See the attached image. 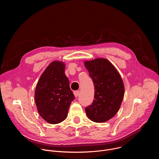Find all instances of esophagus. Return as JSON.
<instances>
[{"label":"esophagus","instance_id":"1","mask_svg":"<svg viewBox=\"0 0 159 159\" xmlns=\"http://www.w3.org/2000/svg\"><path fill=\"white\" fill-rule=\"evenodd\" d=\"M79 93H80V92L79 91V90H76V91H74V96H75V98L78 97V96L79 95Z\"/></svg>","mask_w":159,"mask_h":159}]
</instances>
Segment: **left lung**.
<instances>
[{
    "instance_id": "left-lung-1",
    "label": "left lung",
    "mask_w": 159,
    "mask_h": 159,
    "mask_svg": "<svg viewBox=\"0 0 159 159\" xmlns=\"http://www.w3.org/2000/svg\"><path fill=\"white\" fill-rule=\"evenodd\" d=\"M84 65L94 85V99L85 107L89 119L96 123H104L118 112L125 94L122 78L108 60L97 58L86 60Z\"/></svg>"
}]
</instances>
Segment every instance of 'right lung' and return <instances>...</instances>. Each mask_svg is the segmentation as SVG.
<instances>
[{"instance_id":"obj_1","label":"right lung","mask_w":159,"mask_h":159,"mask_svg":"<svg viewBox=\"0 0 159 159\" xmlns=\"http://www.w3.org/2000/svg\"><path fill=\"white\" fill-rule=\"evenodd\" d=\"M65 69L63 61H52L41 74L36 87L34 101L38 111L50 124L64 121L74 99Z\"/></svg>"}]
</instances>
